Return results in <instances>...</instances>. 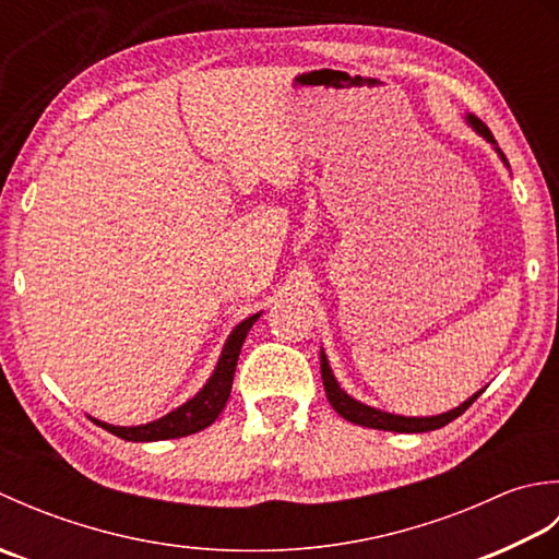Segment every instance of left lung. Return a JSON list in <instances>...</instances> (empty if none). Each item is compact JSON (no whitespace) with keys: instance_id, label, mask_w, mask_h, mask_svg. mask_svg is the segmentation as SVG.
Here are the masks:
<instances>
[{"instance_id":"left-lung-1","label":"left lung","mask_w":559,"mask_h":559,"mask_svg":"<svg viewBox=\"0 0 559 559\" xmlns=\"http://www.w3.org/2000/svg\"><path fill=\"white\" fill-rule=\"evenodd\" d=\"M468 122L473 124V129H476L478 134H483L485 139L492 141V144H495V136L488 129V124L480 122L478 117H473V115H468ZM500 156L507 163L502 151H500ZM322 379H324L326 399H329L331 406H334V411L341 415V418H346V420H350L355 425H362V427H374V430H391V432H430V430H439V427H444L447 423L456 420L461 413H466L471 403L480 396V391H478L476 396H471L466 403H461L459 408L442 413V415H432V418H403V415H391V413H384V411H377V408H370V406H365V403H358L355 399H350L346 391H343L336 384V379H334V374H331V367L326 362L324 353H322Z\"/></svg>"}]
</instances>
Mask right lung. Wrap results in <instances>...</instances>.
<instances>
[{
    "mask_svg": "<svg viewBox=\"0 0 559 559\" xmlns=\"http://www.w3.org/2000/svg\"><path fill=\"white\" fill-rule=\"evenodd\" d=\"M257 317L259 314H252L249 319H245L242 324L235 326L228 343H225L216 372H213V377L209 379V384L201 389L192 401H187L185 406L168 413L160 420H153L148 425H139V427H115L100 420H93V423L117 437L129 439V442H156V439H175V437H187L204 430V427H209L218 418L225 401L230 396L235 365H237V358H240V348L245 343L247 331L252 329Z\"/></svg>",
    "mask_w": 559,
    "mask_h": 559,
    "instance_id": "add662e5",
    "label": "right lung"
}]
</instances>
